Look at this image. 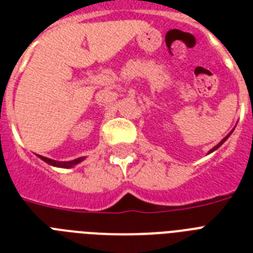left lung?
<instances>
[{
    "instance_id": "obj_1",
    "label": "left lung",
    "mask_w": 253,
    "mask_h": 253,
    "mask_svg": "<svg viewBox=\"0 0 253 253\" xmlns=\"http://www.w3.org/2000/svg\"><path fill=\"white\" fill-rule=\"evenodd\" d=\"M230 135H231V132H230V134H228V135H227V136H226V138H224V139H223V140H222V142H220V143H219V144H216V146H215V147H214V148H212V150H211V151H210V152H212V151H215V150H216V148H219V147H220V146H222V144H223V143H224V142H226V140H227V138H228V136H230Z\"/></svg>"
}]
</instances>
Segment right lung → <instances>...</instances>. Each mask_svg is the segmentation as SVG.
Masks as SVG:
<instances>
[{
	"label": "right lung",
	"instance_id": "right-lung-1",
	"mask_svg": "<svg viewBox=\"0 0 253 253\" xmlns=\"http://www.w3.org/2000/svg\"><path fill=\"white\" fill-rule=\"evenodd\" d=\"M39 158H41L42 160H44L45 163H48V164H51V166L61 167V168H69V167L76 166V164H79V163L84 160V159H83V158H79V159H76V160H72V162H55V160H51V159L44 158V156H39Z\"/></svg>",
	"mask_w": 253,
	"mask_h": 253
}]
</instances>
